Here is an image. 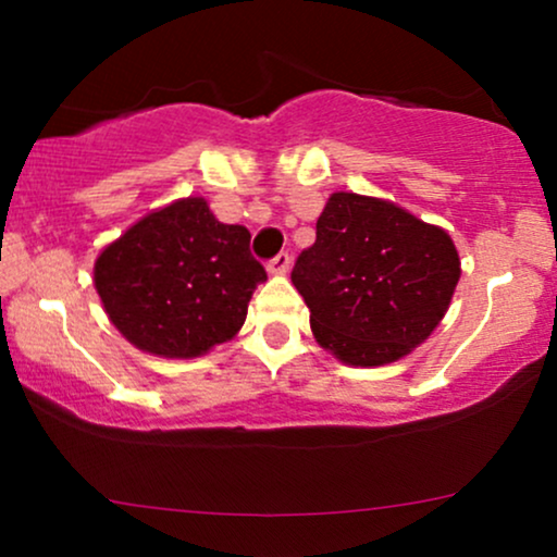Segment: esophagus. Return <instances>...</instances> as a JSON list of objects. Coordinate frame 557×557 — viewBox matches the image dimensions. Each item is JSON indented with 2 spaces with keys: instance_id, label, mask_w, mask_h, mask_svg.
Here are the masks:
<instances>
[{
  "instance_id": "obj_1",
  "label": "esophagus",
  "mask_w": 557,
  "mask_h": 557,
  "mask_svg": "<svg viewBox=\"0 0 557 557\" xmlns=\"http://www.w3.org/2000/svg\"><path fill=\"white\" fill-rule=\"evenodd\" d=\"M293 264V257L287 251H280L277 257L270 259V264H267V270H270L272 274H285L287 270H290Z\"/></svg>"
}]
</instances>
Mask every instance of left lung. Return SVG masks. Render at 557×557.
<instances>
[{
    "mask_svg": "<svg viewBox=\"0 0 557 557\" xmlns=\"http://www.w3.org/2000/svg\"><path fill=\"white\" fill-rule=\"evenodd\" d=\"M461 261L445 230L380 198L332 194L290 280L317 343L350 367L411 354L445 317Z\"/></svg>",
    "mask_w": 557,
    "mask_h": 557,
    "instance_id": "1",
    "label": "left lung"
}]
</instances>
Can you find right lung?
<instances>
[{"mask_svg": "<svg viewBox=\"0 0 557 557\" xmlns=\"http://www.w3.org/2000/svg\"><path fill=\"white\" fill-rule=\"evenodd\" d=\"M251 233L222 225L203 198L146 214L96 259L94 283L112 324L146 354L194 359L246 322L267 272Z\"/></svg>", "mask_w": 557, "mask_h": 557, "instance_id": "obj_1", "label": "right lung"}]
</instances>
